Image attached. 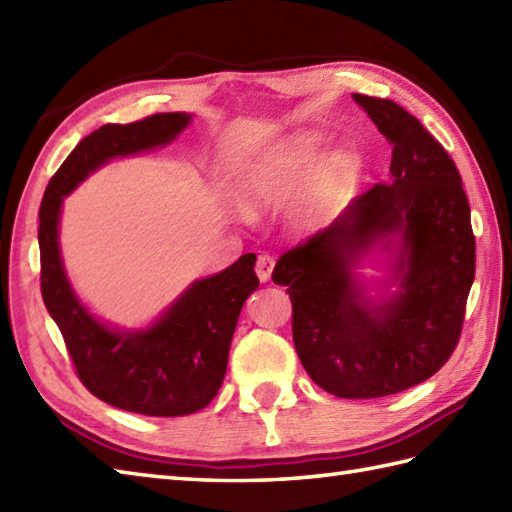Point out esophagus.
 <instances>
[{
  "label": "esophagus",
  "mask_w": 512,
  "mask_h": 512,
  "mask_svg": "<svg viewBox=\"0 0 512 512\" xmlns=\"http://www.w3.org/2000/svg\"><path fill=\"white\" fill-rule=\"evenodd\" d=\"M273 268H275V259L270 255H259L257 257V266H255V273L259 277V281L262 284H266V281H270V277H273Z\"/></svg>",
  "instance_id": "obj_1"
}]
</instances>
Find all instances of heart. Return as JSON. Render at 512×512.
Here are the masks:
<instances>
[{
	"mask_svg": "<svg viewBox=\"0 0 512 512\" xmlns=\"http://www.w3.org/2000/svg\"><path fill=\"white\" fill-rule=\"evenodd\" d=\"M314 158H317V145L308 136H297L288 140L286 145H281L275 154L259 160L246 173L242 189H239V200H242L244 211L248 215H259L262 211L288 202L301 184L308 180ZM345 178V158H332L314 171L295 211V220L301 228L319 226L330 215L334 204L341 198Z\"/></svg>",
	"mask_w": 512,
	"mask_h": 512,
	"instance_id": "heart-1",
	"label": "heart"
}]
</instances>
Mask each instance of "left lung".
Returning <instances> with one entry per match:
<instances>
[{"label":"left lung","instance_id":"1","mask_svg":"<svg viewBox=\"0 0 512 512\" xmlns=\"http://www.w3.org/2000/svg\"><path fill=\"white\" fill-rule=\"evenodd\" d=\"M352 96L394 147L389 182L281 255L273 281L288 286L292 339L314 383L339 398H380L449 361L475 277V237L460 171L438 140L394 101ZM369 254H385L388 266L372 285L355 273Z\"/></svg>","mask_w":512,"mask_h":512}]
</instances>
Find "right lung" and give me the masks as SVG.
I'll return each instance as SVG.
<instances>
[{
	"label": "right lung",
	"mask_w": 512,
	"mask_h": 512,
	"mask_svg": "<svg viewBox=\"0 0 512 512\" xmlns=\"http://www.w3.org/2000/svg\"><path fill=\"white\" fill-rule=\"evenodd\" d=\"M191 118L169 112L129 125L99 127L54 173L39 209L41 295L63 334L76 374L107 405L143 416H189L215 398L239 312L259 288L257 255H242L222 273L195 279L147 328H114L83 306L65 275L59 246L61 206L90 173L114 158L173 143Z\"/></svg>",
	"instance_id": "right-lung-1"
}]
</instances>
